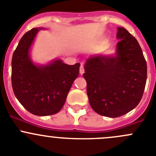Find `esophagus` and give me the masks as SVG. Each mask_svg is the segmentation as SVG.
<instances>
[{
    "instance_id": "esophagus-1",
    "label": "esophagus",
    "mask_w": 156,
    "mask_h": 156,
    "mask_svg": "<svg viewBox=\"0 0 156 156\" xmlns=\"http://www.w3.org/2000/svg\"><path fill=\"white\" fill-rule=\"evenodd\" d=\"M79 72L81 75H82L83 73L84 72V64L81 63V66H80V69H79Z\"/></svg>"
}]
</instances>
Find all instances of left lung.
<instances>
[{
	"label": "left lung",
	"mask_w": 156,
	"mask_h": 156,
	"mask_svg": "<svg viewBox=\"0 0 156 156\" xmlns=\"http://www.w3.org/2000/svg\"><path fill=\"white\" fill-rule=\"evenodd\" d=\"M115 56H97L84 66L87 94L93 109L100 115L117 118L133 109L141 100L147 66L136 39L118 28Z\"/></svg>",
	"instance_id": "1"
}]
</instances>
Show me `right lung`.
Returning a JSON list of instances; mask_svg holds the SVG:
<instances>
[{
  "mask_svg": "<svg viewBox=\"0 0 156 156\" xmlns=\"http://www.w3.org/2000/svg\"><path fill=\"white\" fill-rule=\"evenodd\" d=\"M39 29L27 31L20 39L12 58V87L17 100L31 114L46 116L59 112L79 74L80 63L62 60L37 66L29 57L30 47Z\"/></svg>",
  "mask_w": 156,
  "mask_h": 156,
  "instance_id": "1",
  "label": "right lung"
}]
</instances>
